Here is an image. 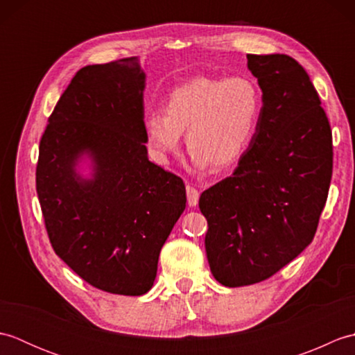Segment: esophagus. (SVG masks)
I'll list each match as a JSON object with an SVG mask.
<instances>
[{"label":"esophagus","instance_id":"esophagus-1","mask_svg":"<svg viewBox=\"0 0 355 355\" xmlns=\"http://www.w3.org/2000/svg\"><path fill=\"white\" fill-rule=\"evenodd\" d=\"M186 193H187V205H189L191 207L197 206L198 201H200V192L195 189L193 186L187 184L186 186Z\"/></svg>","mask_w":355,"mask_h":355}]
</instances>
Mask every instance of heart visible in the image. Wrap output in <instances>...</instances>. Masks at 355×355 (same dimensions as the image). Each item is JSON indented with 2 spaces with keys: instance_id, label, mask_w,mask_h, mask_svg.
Listing matches in <instances>:
<instances>
[{
  "instance_id": "b5f03b06",
  "label": "heart",
  "mask_w": 355,
  "mask_h": 355,
  "mask_svg": "<svg viewBox=\"0 0 355 355\" xmlns=\"http://www.w3.org/2000/svg\"><path fill=\"white\" fill-rule=\"evenodd\" d=\"M262 111L258 84L244 74L230 78H195L166 97L162 111L143 120L146 145L158 163H166L186 145L197 169L209 164L230 168L254 137Z\"/></svg>"
}]
</instances>
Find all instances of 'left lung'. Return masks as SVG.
Listing matches in <instances>:
<instances>
[{
    "mask_svg": "<svg viewBox=\"0 0 355 355\" xmlns=\"http://www.w3.org/2000/svg\"><path fill=\"white\" fill-rule=\"evenodd\" d=\"M262 111L232 177L200 197L206 253L225 286L258 284L314 238L333 175V135L319 94L296 59L247 55Z\"/></svg>",
    "mask_w": 355,
    "mask_h": 355,
    "instance_id": "obj_1",
    "label": "left lung"
}]
</instances>
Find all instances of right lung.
<instances>
[{"label": "right lung", "mask_w": 355, "mask_h": 355, "mask_svg": "<svg viewBox=\"0 0 355 355\" xmlns=\"http://www.w3.org/2000/svg\"><path fill=\"white\" fill-rule=\"evenodd\" d=\"M145 87L139 58L80 69L49 117L36 166L53 250L89 285L123 296L153 288L186 207L183 180L148 158Z\"/></svg>", "instance_id": "right-lung-1"}]
</instances>
